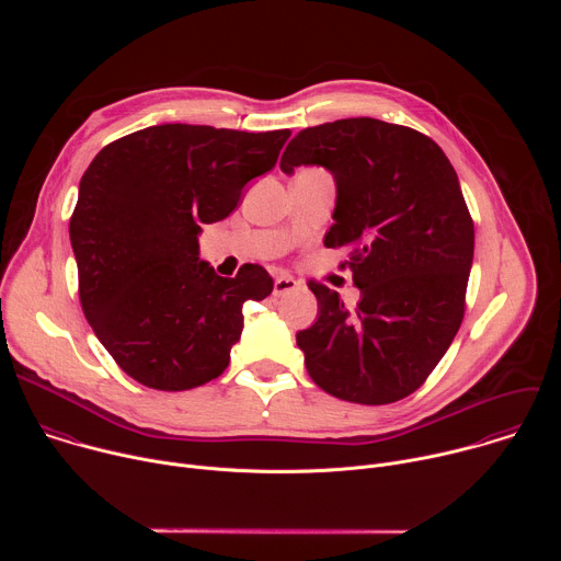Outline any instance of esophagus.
<instances>
[{
	"instance_id": "1",
	"label": "esophagus",
	"mask_w": 561,
	"mask_h": 561,
	"mask_svg": "<svg viewBox=\"0 0 561 561\" xmlns=\"http://www.w3.org/2000/svg\"><path fill=\"white\" fill-rule=\"evenodd\" d=\"M301 284L297 282V279H293V277H288V275H279V277H275V282H273V295H288V293H293V290H297Z\"/></svg>"
}]
</instances>
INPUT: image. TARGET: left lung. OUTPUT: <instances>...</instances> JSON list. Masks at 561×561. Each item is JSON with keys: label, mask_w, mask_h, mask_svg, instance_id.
<instances>
[{"label": "left lung", "mask_w": 561, "mask_h": 561, "mask_svg": "<svg viewBox=\"0 0 561 561\" xmlns=\"http://www.w3.org/2000/svg\"><path fill=\"white\" fill-rule=\"evenodd\" d=\"M319 164L337 182L329 249L362 290L348 308L310 282L317 322L297 333L312 381L346 402L381 407L415 392L455 340L472 266L474 228L457 173L424 133L373 117L299 130L282 171Z\"/></svg>", "instance_id": "left-lung-1"}]
</instances>
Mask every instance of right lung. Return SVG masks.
I'll use <instances>...</instances> for the list:
<instances>
[{"label":"right lung","mask_w":561,"mask_h":561,"mask_svg":"<svg viewBox=\"0 0 561 561\" xmlns=\"http://www.w3.org/2000/svg\"><path fill=\"white\" fill-rule=\"evenodd\" d=\"M290 130L162 124L104 146L70 215L79 301L135 381L188 390L219 377L244 329V301L271 295L260 264L219 277L199 262L202 224L228 217L271 171Z\"/></svg>","instance_id":"add662e5"}]
</instances>
